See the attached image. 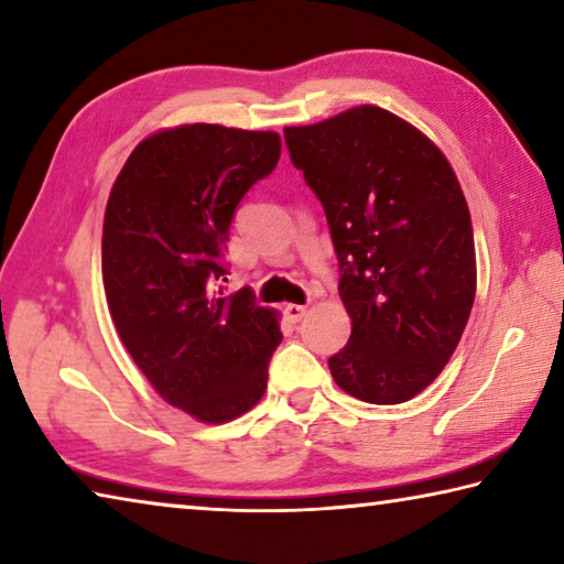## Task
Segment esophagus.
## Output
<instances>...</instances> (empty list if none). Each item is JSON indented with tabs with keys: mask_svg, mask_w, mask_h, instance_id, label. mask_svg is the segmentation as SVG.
Returning <instances> with one entry per match:
<instances>
[{
	"mask_svg": "<svg viewBox=\"0 0 564 564\" xmlns=\"http://www.w3.org/2000/svg\"><path fill=\"white\" fill-rule=\"evenodd\" d=\"M283 313H285V318H289L291 323H299L303 316H305V305H299V303H289L283 308Z\"/></svg>",
	"mask_w": 564,
	"mask_h": 564,
	"instance_id": "esophagus-1",
	"label": "esophagus"
}]
</instances>
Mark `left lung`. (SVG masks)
Masks as SVG:
<instances>
[{
  "instance_id": "1",
  "label": "left lung",
  "mask_w": 564,
  "mask_h": 564,
  "mask_svg": "<svg viewBox=\"0 0 564 564\" xmlns=\"http://www.w3.org/2000/svg\"><path fill=\"white\" fill-rule=\"evenodd\" d=\"M283 137L326 212L352 323L330 376L366 403H405L441 376L470 318L475 241L460 184L425 133L370 104Z\"/></svg>"
}]
</instances>
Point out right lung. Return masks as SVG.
<instances>
[{"label": "right lung", "mask_w": 564, "mask_h": 564, "mask_svg": "<svg viewBox=\"0 0 564 564\" xmlns=\"http://www.w3.org/2000/svg\"><path fill=\"white\" fill-rule=\"evenodd\" d=\"M279 156L273 131L186 123L141 141L109 194L101 275L113 326L156 393L204 423L259 403L283 338L279 313L248 285L216 291L236 208Z\"/></svg>", "instance_id": "right-lung-1"}]
</instances>
